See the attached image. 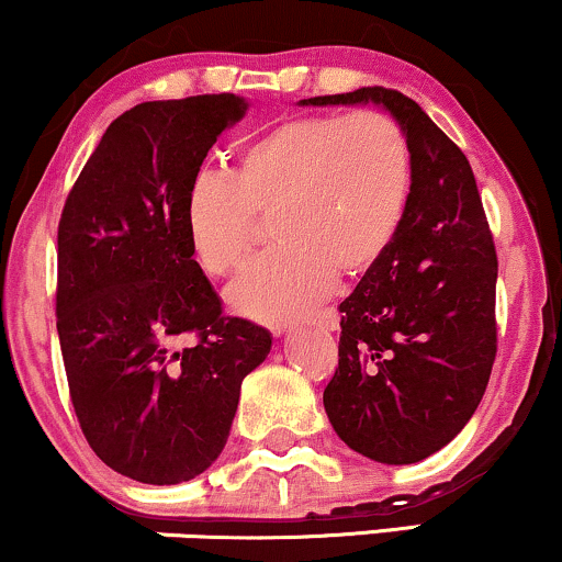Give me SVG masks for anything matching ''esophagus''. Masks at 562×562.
Returning a JSON list of instances; mask_svg holds the SVG:
<instances>
[{"mask_svg":"<svg viewBox=\"0 0 562 562\" xmlns=\"http://www.w3.org/2000/svg\"><path fill=\"white\" fill-rule=\"evenodd\" d=\"M306 322L325 327V330H335V327H338V312H335V308H325V312L312 314Z\"/></svg>","mask_w":562,"mask_h":562,"instance_id":"34e87169","label":"esophagus"}]
</instances>
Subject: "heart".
Segmentation results:
<instances>
[{"mask_svg":"<svg viewBox=\"0 0 562 562\" xmlns=\"http://www.w3.org/2000/svg\"><path fill=\"white\" fill-rule=\"evenodd\" d=\"M412 150L391 115H293L250 139L229 177L200 171L187 187L184 232L205 274L227 277L272 216L277 248L229 288V306L285 322L362 277L391 248L409 203Z\"/></svg>","mask_w":562,"mask_h":562,"instance_id":"b5f03b06","label":"heart"}]
</instances>
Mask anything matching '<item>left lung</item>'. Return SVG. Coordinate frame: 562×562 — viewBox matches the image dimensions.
<instances>
[{
	"label": "left lung",
	"mask_w": 562,
	"mask_h": 562,
	"mask_svg": "<svg viewBox=\"0 0 562 562\" xmlns=\"http://www.w3.org/2000/svg\"><path fill=\"white\" fill-rule=\"evenodd\" d=\"M375 105L402 126L412 190L383 259L340 303L325 412L340 441L385 465L443 449L479 409L496 357V250L465 153L385 87L301 100Z\"/></svg>",
	"instance_id": "obj_1"
}]
</instances>
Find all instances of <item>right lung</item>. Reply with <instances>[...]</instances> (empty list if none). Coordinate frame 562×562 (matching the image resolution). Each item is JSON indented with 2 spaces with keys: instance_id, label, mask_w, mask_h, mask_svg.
<instances>
[{
  "instance_id": "add662e5",
  "label": "right lung",
  "mask_w": 562,
  "mask_h": 562,
  "mask_svg": "<svg viewBox=\"0 0 562 562\" xmlns=\"http://www.w3.org/2000/svg\"><path fill=\"white\" fill-rule=\"evenodd\" d=\"M237 94L134 105L89 156L57 227V335L70 402L94 454L139 483L171 486L214 465L243 378L272 335L224 317L192 259L184 195Z\"/></svg>"
}]
</instances>
